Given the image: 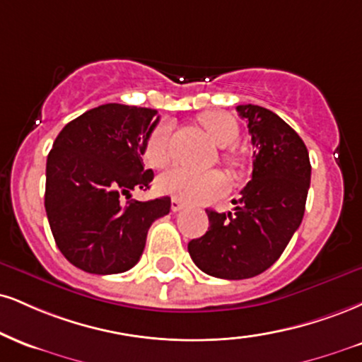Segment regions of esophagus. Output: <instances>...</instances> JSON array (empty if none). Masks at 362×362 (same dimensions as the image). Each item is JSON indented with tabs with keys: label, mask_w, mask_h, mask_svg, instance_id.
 Returning a JSON list of instances; mask_svg holds the SVG:
<instances>
[{
	"label": "esophagus",
	"mask_w": 362,
	"mask_h": 362,
	"mask_svg": "<svg viewBox=\"0 0 362 362\" xmlns=\"http://www.w3.org/2000/svg\"><path fill=\"white\" fill-rule=\"evenodd\" d=\"M180 209H184V204H182L178 199H172V211L173 212H178V211H180Z\"/></svg>",
	"instance_id": "obj_1"
}]
</instances>
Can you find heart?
Listing matches in <instances>:
<instances>
[{"mask_svg":"<svg viewBox=\"0 0 362 362\" xmlns=\"http://www.w3.org/2000/svg\"><path fill=\"white\" fill-rule=\"evenodd\" d=\"M199 123L217 146L228 148L238 141L239 126L228 112L206 111L199 116ZM223 156L229 167L236 168L239 165L238 155L233 151H226ZM143 158L153 168L167 167L172 160V126L162 123L150 133L143 150ZM156 187L160 192L172 195L173 199L199 204L223 197L228 192V178L217 170L200 172L178 167L163 173L156 182Z\"/></svg>","mask_w":362,"mask_h":362,"instance_id":"1","label":"heart"}]
</instances>
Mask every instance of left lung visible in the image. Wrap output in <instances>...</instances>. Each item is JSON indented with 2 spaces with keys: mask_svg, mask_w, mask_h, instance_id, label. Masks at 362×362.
Here are the masks:
<instances>
[{
  "mask_svg": "<svg viewBox=\"0 0 362 362\" xmlns=\"http://www.w3.org/2000/svg\"><path fill=\"white\" fill-rule=\"evenodd\" d=\"M236 110L251 134V180L234 212L207 209L209 230L189 243L194 263L224 280L256 276L280 258L303 219L312 172L305 143L280 116L255 104Z\"/></svg>",
  "mask_w": 362,
  "mask_h": 362,
  "instance_id": "8db88e82",
  "label": "left lung"
}]
</instances>
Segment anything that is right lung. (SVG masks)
Here are the masks:
<instances>
[{"instance_id":"add662e5","label":"right lung","mask_w":362,"mask_h":362,"mask_svg":"<svg viewBox=\"0 0 362 362\" xmlns=\"http://www.w3.org/2000/svg\"><path fill=\"white\" fill-rule=\"evenodd\" d=\"M160 116L148 107L103 104L64 126L47 156L45 211L59 250L95 275L133 268L150 226L170 212V197L146 202L123 195L150 189L143 150Z\"/></svg>"}]
</instances>
